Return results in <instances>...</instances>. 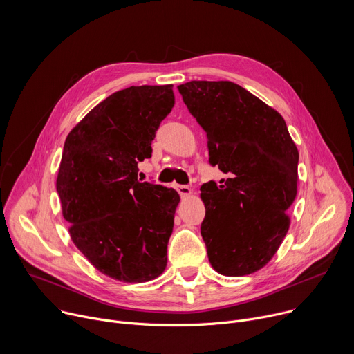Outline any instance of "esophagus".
Wrapping results in <instances>:
<instances>
[{
  "label": "esophagus",
  "mask_w": 354,
  "mask_h": 354,
  "mask_svg": "<svg viewBox=\"0 0 354 354\" xmlns=\"http://www.w3.org/2000/svg\"><path fill=\"white\" fill-rule=\"evenodd\" d=\"M175 189L178 190V193H179L182 197L189 196V194L192 193V189H190L189 186H186V185H175Z\"/></svg>",
  "instance_id": "esophagus-1"
}]
</instances>
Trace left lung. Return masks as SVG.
Returning <instances> with one entry per match:
<instances>
[{
  "label": "left lung",
  "mask_w": 354,
  "mask_h": 354,
  "mask_svg": "<svg viewBox=\"0 0 354 354\" xmlns=\"http://www.w3.org/2000/svg\"><path fill=\"white\" fill-rule=\"evenodd\" d=\"M207 136L210 164L228 175L200 187L206 206L201 236L216 272L239 277L277 252L297 196L298 149L279 112L231 81L178 86Z\"/></svg>",
  "instance_id": "1"
}]
</instances>
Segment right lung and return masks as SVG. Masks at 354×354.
I'll list each match as a JSON object with an SVG mask.
<instances>
[{
	"instance_id": "add662e5",
	"label": "right lung",
	"mask_w": 354,
	"mask_h": 354,
	"mask_svg": "<svg viewBox=\"0 0 354 354\" xmlns=\"http://www.w3.org/2000/svg\"><path fill=\"white\" fill-rule=\"evenodd\" d=\"M174 85L118 91L67 136L57 193L74 245L91 265L115 280L144 283L167 268L179 194L140 182L161 122L175 105Z\"/></svg>"
}]
</instances>
